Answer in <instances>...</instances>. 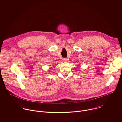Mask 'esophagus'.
Here are the masks:
<instances>
[{
	"label": "esophagus",
	"instance_id": "esophagus-1",
	"mask_svg": "<svg viewBox=\"0 0 122 122\" xmlns=\"http://www.w3.org/2000/svg\"><path fill=\"white\" fill-rule=\"evenodd\" d=\"M67 58H63V61L64 62H67Z\"/></svg>",
	"mask_w": 122,
	"mask_h": 122
}]
</instances>
